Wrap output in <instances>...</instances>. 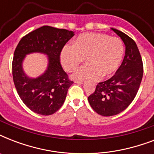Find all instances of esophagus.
Instances as JSON below:
<instances>
[{"mask_svg":"<svg viewBox=\"0 0 154 154\" xmlns=\"http://www.w3.org/2000/svg\"><path fill=\"white\" fill-rule=\"evenodd\" d=\"M75 83L80 84V85H83L85 84V82H83V81H75Z\"/></svg>","mask_w":154,"mask_h":154,"instance_id":"1","label":"esophagus"}]
</instances>
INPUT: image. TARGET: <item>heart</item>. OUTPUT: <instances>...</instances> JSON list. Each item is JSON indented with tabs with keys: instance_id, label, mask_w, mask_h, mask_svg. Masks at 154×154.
I'll return each mask as SVG.
<instances>
[{
	"instance_id": "b5f03b06",
	"label": "heart",
	"mask_w": 154,
	"mask_h": 154,
	"mask_svg": "<svg viewBox=\"0 0 154 154\" xmlns=\"http://www.w3.org/2000/svg\"><path fill=\"white\" fill-rule=\"evenodd\" d=\"M125 54V45L119 37L100 32H86L77 37L72 45L63 47L60 63L67 72H72L86 60V65L76 70L72 78L79 81L109 78L117 72Z\"/></svg>"
}]
</instances>
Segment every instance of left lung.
<instances>
[{"mask_svg":"<svg viewBox=\"0 0 154 154\" xmlns=\"http://www.w3.org/2000/svg\"><path fill=\"white\" fill-rule=\"evenodd\" d=\"M111 29L124 42V59L115 74L98 83L94 94L88 97L93 109L105 117L118 114L131 104L143 77V64L135 42L124 32L112 28Z\"/></svg>","mask_w":154,"mask_h":154,"instance_id":"left-lung-1","label":"left lung"}]
</instances>
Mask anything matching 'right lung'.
<instances>
[{"instance_id":"obj_1","label":"right lung","mask_w":154,"mask_h":154,"mask_svg":"<svg viewBox=\"0 0 154 154\" xmlns=\"http://www.w3.org/2000/svg\"><path fill=\"white\" fill-rule=\"evenodd\" d=\"M73 36L72 31L45 25L25 35L18 43L12 65L13 82L20 99L32 112L45 116L53 114L65 102L73 82L61 67L60 54ZM33 52L48 57L47 70L36 79L27 76L23 69L26 55Z\"/></svg>"}]
</instances>
